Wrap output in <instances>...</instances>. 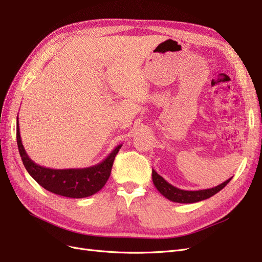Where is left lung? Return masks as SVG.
<instances>
[{
    "mask_svg": "<svg viewBox=\"0 0 262 262\" xmlns=\"http://www.w3.org/2000/svg\"><path fill=\"white\" fill-rule=\"evenodd\" d=\"M233 178V177H232ZM232 178L227 179L223 184H221L216 187H213L210 189H203V190H194V191H190V190H181L177 187H173L169 182L166 181L162 176L153 169L152 170V179L153 184L156 187V189L160 191L161 194H163L166 199H168L172 202L177 203H194L199 202L205 199H209L212 195L221 191Z\"/></svg>",
    "mask_w": 262,
    "mask_h": 262,
    "instance_id": "8db88e82",
    "label": "left lung"
}]
</instances>
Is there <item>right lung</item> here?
Segmentation results:
<instances>
[{
  "instance_id": "add662e5",
  "label": "right lung",
  "mask_w": 262,
  "mask_h": 262,
  "mask_svg": "<svg viewBox=\"0 0 262 262\" xmlns=\"http://www.w3.org/2000/svg\"><path fill=\"white\" fill-rule=\"evenodd\" d=\"M16 140L23 164L29 175L48 191L74 199L93 195L106 185L112 172L115 157L122 146V144H119L104 161L91 167L52 169L36 164L27 155L20 139L18 116Z\"/></svg>"
}]
</instances>
